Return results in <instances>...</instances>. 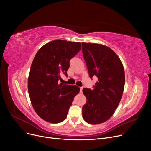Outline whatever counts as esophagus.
Returning a JSON list of instances; mask_svg holds the SVG:
<instances>
[{
    "instance_id": "obj_1",
    "label": "esophagus",
    "mask_w": 151,
    "mask_h": 151,
    "mask_svg": "<svg viewBox=\"0 0 151 151\" xmlns=\"http://www.w3.org/2000/svg\"><path fill=\"white\" fill-rule=\"evenodd\" d=\"M83 87H81V88H80V93L83 92Z\"/></svg>"
}]
</instances>
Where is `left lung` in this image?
I'll return each instance as SVG.
<instances>
[{"label": "left lung", "mask_w": 151, "mask_h": 151, "mask_svg": "<svg viewBox=\"0 0 151 151\" xmlns=\"http://www.w3.org/2000/svg\"><path fill=\"white\" fill-rule=\"evenodd\" d=\"M82 51L89 76L98 78L94 89L84 88L86 97L83 117L91 124L108 120L121 100L125 85L122 63L110 47L97 43H82Z\"/></svg>", "instance_id": "obj_1"}]
</instances>
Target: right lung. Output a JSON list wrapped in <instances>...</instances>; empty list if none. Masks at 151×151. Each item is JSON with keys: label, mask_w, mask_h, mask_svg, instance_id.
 I'll list each match as a JSON object with an SVG mask.
<instances>
[{"label": "right lung", "mask_w": 151, "mask_h": 151, "mask_svg": "<svg viewBox=\"0 0 151 151\" xmlns=\"http://www.w3.org/2000/svg\"><path fill=\"white\" fill-rule=\"evenodd\" d=\"M81 50L80 42L55 40L40 47L32 63L28 78L31 104L42 119L57 124L64 121L80 88L60 83L67 75L70 60Z\"/></svg>", "instance_id": "obj_1"}]
</instances>
